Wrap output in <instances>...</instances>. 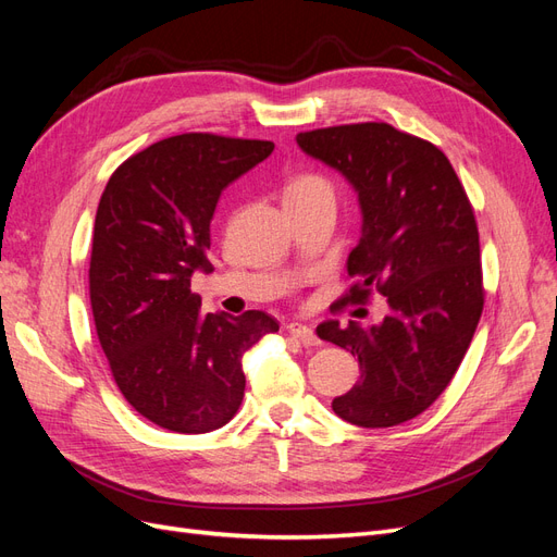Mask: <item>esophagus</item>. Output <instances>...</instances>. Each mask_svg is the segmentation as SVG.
Instances as JSON below:
<instances>
[{
  "mask_svg": "<svg viewBox=\"0 0 557 557\" xmlns=\"http://www.w3.org/2000/svg\"><path fill=\"white\" fill-rule=\"evenodd\" d=\"M288 332L295 336V339H299L301 344H307V346H318V344H320V339L315 336L313 327H309V325L290 323V325H288Z\"/></svg>",
  "mask_w": 557,
  "mask_h": 557,
  "instance_id": "obj_1",
  "label": "esophagus"
}]
</instances>
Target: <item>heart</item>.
<instances>
[{"label": "heart", "instance_id": "obj_1", "mask_svg": "<svg viewBox=\"0 0 557 557\" xmlns=\"http://www.w3.org/2000/svg\"><path fill=\"white\" fill-rule=\"evenodd\" d=\"M313 199H332L330 181L313 172L293 176L283 190V201H313Z\"/></svg>", "mask_w": 557, "mask_h": 557}]
</instances>
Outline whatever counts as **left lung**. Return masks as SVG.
Instances as JSON below:
<instances>
[{
  "label": "left lung",
  "instance_id": "obj_1",
  "mask_svg": "<svg viewBox=\"0 0 557 557\" xmlns=\"http://www.w3.org/2000/svg\"><path fill=\"white\" fill-rule=\"evenodd\" d=\"M297 144L358 193L362 237L339 305H364L374 290L391 307L381 325H318L320 339L360 362V381L332 409L358 428L407 423L446 391L479 325L485 293L474 209L440 148L387 123L299 132Z\"/></svg>",
  "mask_w": 557,
  "mask_h": 557
}]
</instances>
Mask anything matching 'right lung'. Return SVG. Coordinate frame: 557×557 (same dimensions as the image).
Listing matches in <instances>:
<instances>
[{
    "label": "right lung",
    "mask_w": 557,
    "mask_h": 557,
    "mask_svg": "<svg viewBox=\"0 0 557 557\" xmlns=\"http://www.w3.org/2000/svg\"><path fill=\"white\" fill-rule=\"evenodd\" d=\"M274 144L188 132L127 158L95 215L90 305L123 397L181 434L223 428L244 399V352L278 323L264 311L201 313L195 272H211L221 193Z\"/></svg>",
    "instance_id": "obj_1"
}]
</instances>
